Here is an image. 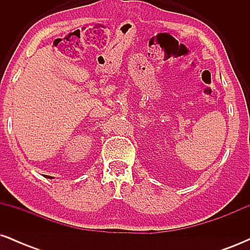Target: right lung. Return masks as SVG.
Returning a JSON list of instances; mask_svg holds the SVG:
<instances>
[{"label": "right lung", "mask_w": 250, "mask_h": 250, "mask_svg": "<svg viewBox=\"0 0 250 250\" xmlns=\"http://www.w3.org/2000/svg\"><path fill=\"white\" fill-rule=\"evenodd\" d=\"M47 177H50V176H47ZM50 179H51V177H50Z\"/></svg>", "instance_id": "right-lung-1"}]
</instances>
